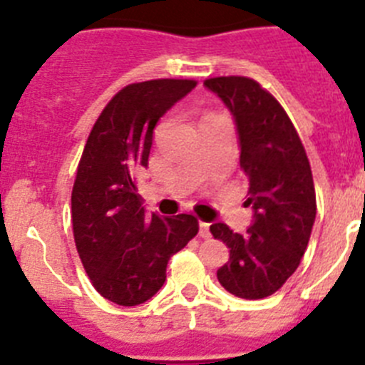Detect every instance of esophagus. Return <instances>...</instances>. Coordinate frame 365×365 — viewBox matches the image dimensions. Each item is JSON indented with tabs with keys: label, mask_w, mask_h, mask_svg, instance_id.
I'll return each mask as SVG.
<instances>
[{
	"label": "esophagus",
	"mask_w": 365,
	"mask_h": 365,
	"mask_svg": "<svg viewBox=\"0 0 365 365\" xmlns=\"http://www.w3.org/2000/svg\"><path fill=\"white\" fill-rule=\"evenodd\" d=\"M199 235L201 237H210V222L199 221Z\"/></svg>",
	"instance_id": "1"
}]
</instances>
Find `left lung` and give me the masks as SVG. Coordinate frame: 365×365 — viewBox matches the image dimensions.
<instances>
[{
	"label": "left lung",
	"instance_id": "8db88e82",
	"mask_svg": "<svg viewBox=\"0 0 365 365\" xmlns=\"http://www.w3.org/2000/svg\"><path fill=\"white\" fill-rule=\"evenodd\" d=\"M205 87L222 100L234 118L240 164L252 206L247 234L225 222L210 227L230 248L217 279L230 294L261 299L282 289L298 269L316 219L311 164L291 118L279 102L252 78L219 76Z\"/></svg>",
	"mask_w": 365,
	"mask_h": 365
}]
</instances>
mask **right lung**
<instances>
[{
	"mask_svg": "<svg viewBox=\"0 0 365 365\" xmlns=\"http://www.w3.org/2000/svg\"><path fill=\"white\" fill-rule=\"evenodd\" d=\"M197 82L150 80L113 96L93 125L71 195L76 250L96 291L133 307L159 292L168 261L197 234L190 214H146L133 175L148 166L153 130Z\"/></svg>",
	"mask_w": 365,
	"mask_h": 365,
	"instance_id": "right-lung-1",
	"label": "right lung"
}]
</instances>
